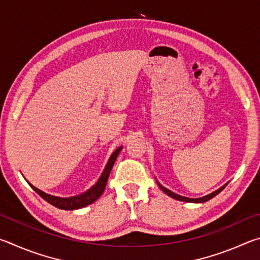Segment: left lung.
Returning <instances> with one entry per match:
<instances>
[{
	"label": "left lung",
	"mask_w": 260,
	"mask_h": 260,
	"mask_svg": "<svg viewBox=\"0 0 260 260\" xmlns=\"http://www.w3.org/2000/svg\"><path fill=\"white\" fill-rule=\"evenodd\" d=\"M158 186H159V188L161 189L162 191H164L165 193H167V195H169L170 197H172V199H174V200L182 201V202H190V203H203V202L209 201V200L212 199V197H214L215 195H218V193H219L220 191H221L223 188L226 187V184H225V186H222L221 188H219L218 190L213 191L212 193H209V195H206V196H204V197H201V199H189V197L180 196V195H177V193H174V192H172L171 190H169V189H166L165 187H162L161 184H159V183H158Z\"/></svg>",
	"instance_id": "1"
}]
</instances>
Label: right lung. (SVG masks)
Listing matches in <instances>:
<instances>
[{
  "label": "right lung",
  "mask_w": 260,
  "mask_h": 260,
  "mask_svg": "<svg viewBox=\"0 0 260 260\" xmlns=\"http://www.w3.org/2000/svg\"><path fill=\"white\" fill-rule=\"evenodd\" d=\"M121 148L122 147H119L118 149H116V151H114L111 155V157H110V159L108 161L107 166H105L102 175H101V178L99 179V181L96 182L95 186H93L90 189H88L86 192L81 193V195L73 196V197H65V199H61V197L51 196V195H49V193L43 192V191L40 190V189H38V188H35L34 186H32L30 183H29V186L32 187L34 190L42 197L43 200L47 201L48 203H50L51 205L56 206V208L61 209V210L81 209V208H83V206H87V205H89L91 203H94V202L98 200L99 197L103 193L105 186H107V181H108L110 172H111L112 166L114 164V161H116L118 155H119Z\"/></svg>",
  "instance_id": "right-lung-1"
}]
</instances>
